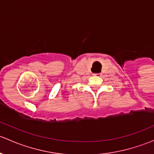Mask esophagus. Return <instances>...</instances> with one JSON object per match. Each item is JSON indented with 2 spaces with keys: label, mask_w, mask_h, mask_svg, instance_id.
I'll return each mask as SVG.
<instances>
[{
  "label": "esophagus",
  "mask_w": 154,
  "mask_h": 154,
  "mask_svg": "<svg viewBox=\"0 0 154 154\" xmlns=\"http://www.w3.org/2000/svg\"><path fill=\"white\" fill-rule=\"evenodd\" d=\"M98 74H94V75H98Z\"/></svg>",
  "instance_id": "34e87169"
}]
</instances>
